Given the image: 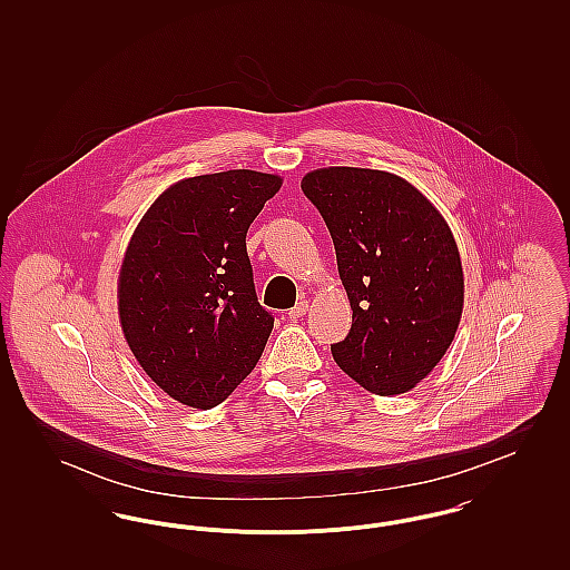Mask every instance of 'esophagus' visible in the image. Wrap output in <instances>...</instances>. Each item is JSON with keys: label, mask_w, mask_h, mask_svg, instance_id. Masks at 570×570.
Instances as JSON below:
<instances>
[{"label": "esophagus", "mask_w": 570, "mask_h": 570, "mask_svg": "<svg viewBox=\"0 0 570 570\" xmlns=\"http://www.w3.org/2000/svg\"><path fill=\"white\" fill-rule=\"evenodd\" d=\"M305 312H307V298H298L295 307L288 309V318L291 321H301L305 316Z\"/></svg>", "instance_id": "esophagus-1"}]
</instances>
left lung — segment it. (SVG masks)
I'll list each match as a JSON object with an SVG mask.
<instances>
[{"label": "left lung", "instance_id": "8db88e82", "mask_svg": "<svg viewBox=\"0 0 570 570\" xmlns=\"http://www.w3.org/2000/svg\"><path fill=\"white\" fill-rule=\"evenodd\" d=\"M301 190L325 219L353 307L348 335L331 344L335 363L376 395L406 393L434 370L460 325L463 272L449 224L384 170L321 168Z\"/></svg>", "mask_w": 570, "mask_h": 570}]
</instances>
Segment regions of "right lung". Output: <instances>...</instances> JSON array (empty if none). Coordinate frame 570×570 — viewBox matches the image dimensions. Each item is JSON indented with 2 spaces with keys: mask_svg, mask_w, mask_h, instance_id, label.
<instances>
[{
  "mask_svg": "<svg viewBox=\"0 0 570 570\" xmlns=\"http://www.w3.org/2000/svg\"><path fill=\"white\" fill-rule=\"evenodd\" d=\"M279 186L256 170L184 179L149 207L126 249L124 335L147 376L186 406L222 404L272 335L245 235Z\"/></svg>",
  "mask_w": 570,
  "mask_h": 570,
  "instance_id": "add662e5",
  "label": "right lung"
}]
</instances>
